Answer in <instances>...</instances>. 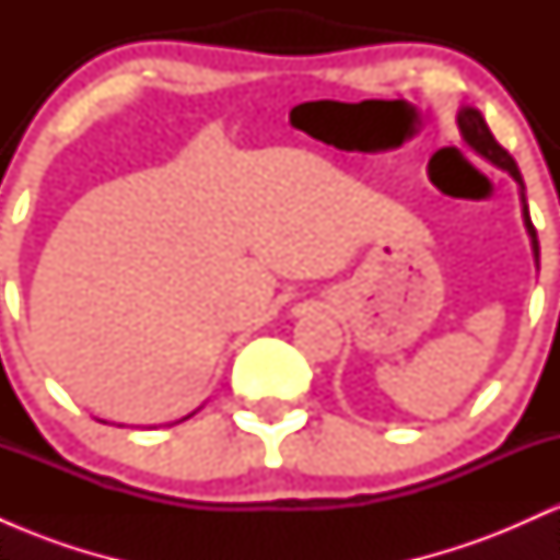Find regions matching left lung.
<instances>
[{
    "label": "left lung",
    "mask_w": 560,
    "mask_h": 560,
    "mask_svg": "<svg viewBox=\"0 0 560 560\" xmlns=\"http://www.w3.org/2000/svg\"><path fill=\"white\" fill-rule=\"evenodd\" d=\"M458 128L460 133H464V139L468 141V147H474V150L479 152L481 158H487L490 163L498 165V168H503L511 173L513 178H516V184L522 186V202H524V226L529 231L532 236V249H535V260L539 262V242H537V229L535 223H532L529 218V208H526V197H524V178L522 173H518V165L516 160L508 155V150L498 144V139L492 137V131L487 128L485 118H481L479 110H474V107H464V110L458 113Z\"/></svg>",
    "instance_id": "8db88e82"
}]
</instances>
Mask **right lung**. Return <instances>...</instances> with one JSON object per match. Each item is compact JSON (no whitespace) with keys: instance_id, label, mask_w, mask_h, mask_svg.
<instances>
[{"instance_id":"add662e5","label":"right lung","mask_w":560,"mask_h":560,"mask_svg":"<svg viewBox=\"0 0 560 560\" xmlns=\"http://www.w3.org/2000/svg\"><path fill=\"white\" fill-rule=\"evenodd\" d=\"M186 419H189V416H186ZM182 421H184V419H182Z\"/></svg>"}]
</instances>
